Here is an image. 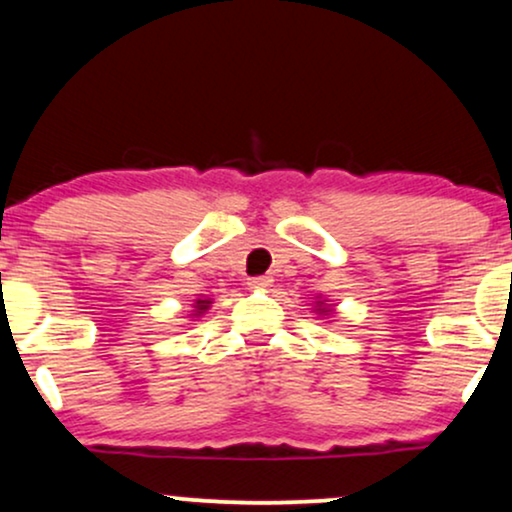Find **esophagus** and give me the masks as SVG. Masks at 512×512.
<instances>
[{"instance_id": "esophagus-1", "label": "esophagus", "mask_w": 512, "mask_h": 512, "mask_svg": "<svg viewBox=\"0 0 512 512\" xmlns=\"http://www.w3.org/2000/svg\"><path fill=\"white\" fill-rule=\"evenodd\" d=\"M272 276H255V279H248L250 288H269L272 286Z\"/></svg>"}]
</instances>
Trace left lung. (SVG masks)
Instances as JSON below:
<instances>
[{
	"label": "left lung",
	"mask_w": 512,
	"mask_h": 512,
	"mask_svg": "<svg viewBox=\"0 0 512 512\" xmlns=\"http://www.w3.org/2000/svg\"><path fill=\"white\" fill-rule=\"evenodd\" d=\"M312 312H317L319 317H324V319H326V317L334 315V305H331L329 300H317L315 307H312Z\"/></svg>",
	"instance_id": "1"
}]
</instances>
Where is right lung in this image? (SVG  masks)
<instances>
[{"label":"right lung","instance_id":"add662e5","mask_svg":"<svg viewBox=\"0 0 512 512\" xmlns=\"http://www.w3.org/2000/svg\"><path fill=\"white\" fill-rule=\"evenodd\" d=\"M212 307V298H197L193 303V315L190 317H202Z\"/></svg>","mask_w":512,"mask_h":512}]
</instances>
